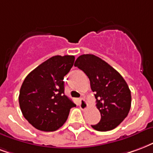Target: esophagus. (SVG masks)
Returning <instances> with one entry per match:
<instances>
[{
  "mask_svg": "<svg viewBox=\"0 0 153 153\" xmlns=\"http://www.w3.org/2000/svg\"><path fill=\"white\" fill-rule=\"evenodd\" d=\"M79 106H80V108L82 109V110H86L87 108H88V103L85 100L81 99L79 100Z\"/></svg>",
  "mask_w": 153,
  "mask_h": 153,
  "instance_id": "esophagus-1",
  "label": "esophagus"
}]
</instances>
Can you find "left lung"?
<instances>
[{
	"mask_svg": "<svg viewBox=\"0 0 153 153\" xmlns=\"http://www.w3.org/2000/svg\"><path fill=\"white\" fill-rule=\"evenodd\" d=\"M74 66L88 77L101 115L100 121L91 127L98 131L116 128L128 115L131 108V91L125 79L107 62L92 54L79 56Z\"/></svg>",
	"mask_w": 153,
	"mask_h": 153,
	"instance_id": "obj_1",
	"label": "left lung"
}]
</instances>
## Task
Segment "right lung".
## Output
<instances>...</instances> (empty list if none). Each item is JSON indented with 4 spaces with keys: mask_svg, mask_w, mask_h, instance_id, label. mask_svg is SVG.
<instances>
[{
    "mask_svg": "<svg viewBox=\"0 0 153 153\" xmlns=\"http://www.w3.org/2000/svg\"><path fill=\"white\" fill-rule=\"evenodd\" d=\"M74 56H54L26 77L19 92L22 115L34 127L54 131L66 122L73 101L65 95L64 76L74 65Z\"/></svg>",
    "mask_w": 153,
    "mask_h": 153,
    "instance_id": "1",
    "label": "right lung"
}]
</instances>
